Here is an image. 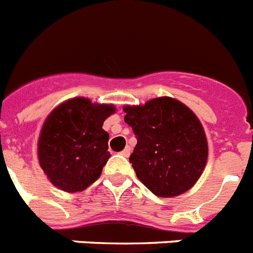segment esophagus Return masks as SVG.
Wrapping results in <instances>:
<instances>
[{
  "label": "esophagus",
  "mask_w": 253,
  "mask_h": 253,
  "mask_svg": "<svg viewBox=\"0 0 253 253\" xmlns=\"http://www.w3.org/2000/svg\"><path fill=\"white\" fill-rule=\"evenodd\" d=\"M123 155V156H125V157H128L129 155H130V147H125L124 150L122 151V152H120Z\"/></svg>",
  "instance_id": "1"
}]
</instances>
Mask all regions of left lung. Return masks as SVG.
<instances>
[{
	"label": "left lung",
	"mask_w": 253,
	"mask_h": 253,
	"mask_svg": "<svg viewBox=\"0 0 253 253\" xmlns=\"http://www.w3.org/2000/svg\"><path fill=\"white\" fill-rule=\"evenodd\" d=\"M125 123L137 138L129 157L138 179L159 197L193 187L207 161V141L198 118L184 103L160 97L125 106Z\"/></svg>",
	"instance_id": "left-lung-1"
}]
</instances>
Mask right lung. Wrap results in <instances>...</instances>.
<instances>
[{
	"label": "right lung",
	"instance_id": "add662e5",
	"mask_svg": "<svg viewBox=\"0 0 253 253\" xmlns=\"http://www.w3.org/2000/svg\"><path fill=\"white\" fill-rule=\"evenodd\" d=\"M114 112L112 105L77 97L49 114L38 141V159L53 185L81 192L100 178L110 157V137L102 125Z\"/></svg>",
	"mask_w": 253,
	"mask_h": 253
}]
</instances>
